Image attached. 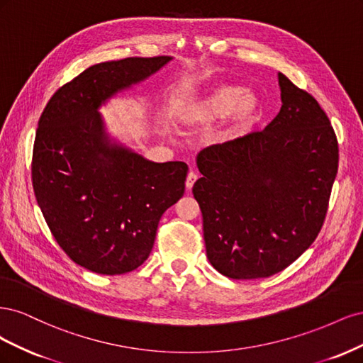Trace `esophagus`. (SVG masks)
Here are the masks:
<instances>
[{
    "label": "esophagus",
    "instance_id": "1",
    "mask_svg": "<svg viewBox=\"0 0 363 363\" xmlns=\"http://www.w3.org/2000/svg\"><path fill=\"white\" fill-rule=\"evenodd\" d=\"M196 179H199V175H196L194 171H191V172L188 174V177H186V188L192 189V186L195 184Z\"/></svg>",
    "mask_w": 363,
    "mask_h": 363
}]
</instances>
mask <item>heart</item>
Listing matches in <instances>:
<instances>
[{
  "label": "heart",
  "instance_id": "1",
  "mask_svg": "<svg viewBox=\"0 0 363 363\" xmlns=\"http://www.w3.org/2000/svg\"><path fill=\"white\" fill-rule=\"evenodd\" d=\"M260 103L257 96L240 86H218L195 101L184 113L186 123H211L232 115L235 130H244L257 119Z\"/></svg>",
  "mask_w": 363,
  "mask_h": 363
}]
</instances>
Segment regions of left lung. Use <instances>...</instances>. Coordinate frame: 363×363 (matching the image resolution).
<instances>
[{"instance_id": "8db88e82", "label": "left lung", "mask_w": 363, "mask_h": 363, "mask_svg": "<svg viewBox=\"0 0 363 363\" xmlns=\"http://www.w3.org/2000/svg\"><path fill=\"white\" fill-rule=\"evenodd\" d=\"M279 86L281 108L265 130L196 156L207 259L228 279L269 277L298 259L320 233L336 179L325 112L281 72Z\"/></svg>"}]
</instances>
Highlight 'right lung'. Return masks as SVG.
Wrapping results in <instances>:
<instances>
[{"label":"right lung","mask_w":363,"mask_h":363,"mask_svg":"<svg viewBox=\"0 0 363 363\" xmlns=\"http://www.w3.org/2000/svg\"><path fill=\"white\" fill-rule=\"evenodd\" d=\"M172 57H127L87 68L51 96L40 115L31 182L51 235L86 269H136L157 225L184 194L188 164L155 163L107 136L98 107L157 72Z\"/></svg>","instance_id":"add662e5"}]
</instances>
